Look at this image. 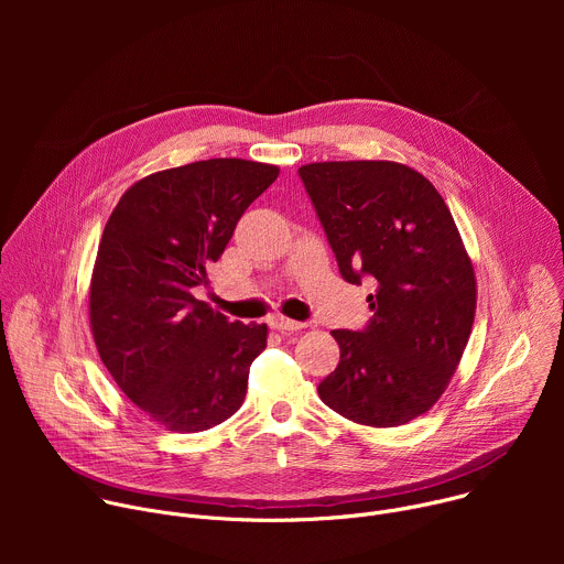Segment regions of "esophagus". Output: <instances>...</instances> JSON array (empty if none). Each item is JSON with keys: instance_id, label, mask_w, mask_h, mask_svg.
Masks as SVG:
<instances>
[{"instance_id": "34e87169", "label": "esophagus", "mask_w": 564, "mask_h": 564, "mask_svg": "<svg viewBox=\"0 0 564 564\" xmlns=\"http://www.w3.org/2000/svg\"><path fill=\"white\" fill-rule=\"evenodd\" d=\"M270 326L279 333H296L301 328H305V324H301V321H292L288 316H281V314H274L270 316Z\"/></svg>"}]
</instances>
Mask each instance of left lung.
Returning a JSON list of instances; mask_svg holds the SVG:
<instances>
[{"label": "left lung", "instance_id": "obj_1", "mask_svg": "<svg viewBox=\"0 0 564 564\" xmlns=\"http://www.w3.org/2000/svg\"><path fill=\"white\" fill-rule=\"evenodd\" d=\"M299 176L341 276L377 281L366 330H333L341 357L318 397L355 424H409L446 390L475 318V272L451 209L392 160L310 163Z\"/></svg>", "mask_w": 564, "mask_h": 564}]
</instances>
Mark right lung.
I'll return each instance as SVG.
<instances>
[{
    "mask_svg": "<svg viewBox=\"0 0 564 564\" xmlns=\"http://www.w3.org/2000/svg\"><path fill=\"white\" fill-rule=\"evenodd\" d=\"M276 176L254 160H198L133 183L105 225L89 290L94 341L118 388L167 431H207L243 404L268 326L229 324L194 288Z\"/></svg>",
    "mask_w": 564,
    "mask_h": 564,
    "instance_id": "right-lung-1",
    "label": "right lung"
}]
</instances>
